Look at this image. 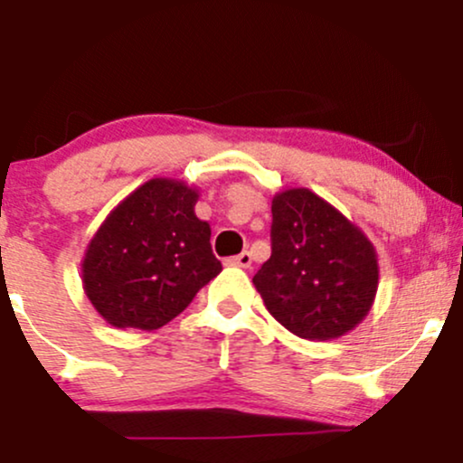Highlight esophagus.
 Segmentation results:
<instances>
[{
    "instance_id": "esophagus-1",
    "label": "esophagus",
    "mask_w": 463,
    "mask_h": 463,
    "mask_svg": "<svg viewBox=\"0 0 463 463\" xmlns=\"http://www.w3.org/2000/svg\"><path fill=\"white\" fill-rule=\"evenodd\" d=\"M228 263L237 265V268H250V265H252V254H250L248 250H243V252H239L237 257L228 259Z\"/></svg>"
}]
</instances>
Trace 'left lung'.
Wrapping results in <instances>:
<instances>
[{
	"mask_svg": "<svg viewBox=\"0 0 463 463\" xmlns=\"http://www.w3.org/2000/svg\"><path fill=\"white\" fill-rule=\"evenodd\" d=\"M272 257L252 283L268 311L302 339H335L368 316L379 287L374 246L309 189L272 200Z\"/></svg>",
	"mask_w": 463,
	"mask_h": 463,
	"instance_id": "1",
	"label": "left lung"
}]
</instances>
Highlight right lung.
Masks as SVG:
<instances>
[{"label":"right lung","instance_id":"right-lung-1","mask_svg":"<svg viewBox=\"0 0 463 463\" xmlns=\"http://www.w3.org/2000/svg\"><path fill=\"white\" fill-rule=\"evenodd\" d=\"M195 202L183 180L152 178L110 211L82 261L84 294L106 322L161 328L222 272Z\"/></svg>","mask_w":463,"mask_h":463}]
</instances>
